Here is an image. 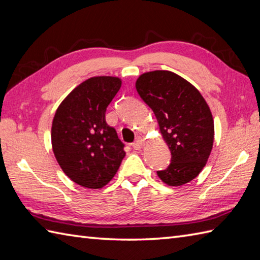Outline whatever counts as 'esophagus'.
I'll return each instance as SVG.
<instances>
[{
	"instance_id": "esophagus-1",
	"label": "esophagus",
	"mask_w": 260,
	"mask_h": 260,
	"mask_svg": "<svg viewBox=\"0 0 260 260\" xmlns=\"http://www.w3.org/2000/svg\"><path fill=\"white\" fill-rule=\"evenodd\" d=\"M142 145H143V139L140 137H138L136 141L132 143V147H134V149H136V150H139L142 147Z\"/></svg>"
}]
</instances>
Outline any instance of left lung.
Segmentation results:
<instances>
[{
	"label": "left lung",
	"mask_w": 260,
	"mask_h": 260,
	"mask_svg": "<svg viewBox=\"0 0 260 260\" xmlns=\"http://www.w3.org/2000/svg\"><path fill=\"white\" fill-rule=\"evenodd\" d=\"M136 89L152 109L171 152L168 168L157 171L168 186H181L197 177L213 145V119L204 96L178 74L157 70L138 78Z\"/></svg>",
	"instance_id": "obj_1"
}]
</instances>
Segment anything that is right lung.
I'll return each mask as SVG.
<instances>
[{
	"label": "right lung",
	"mask_w": 260,
	"mask_h": 260,
	"mask_svg": "<svg viewBox=\"0 0 260 260\" xmlns=\"http://www.w3.org/2000/svg\"><path fill=\"white\" fill-rule=\"evenodd\" d=\"M121 88L115 77H93L79 84L57 108L52 148L63 172L80 186L105 187L124 158V145L106 122V111Z\"/></svg>",
	"instance_id": "right-lung-1"
}]
</instances>
